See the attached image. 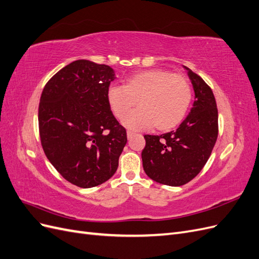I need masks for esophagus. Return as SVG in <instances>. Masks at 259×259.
I'll return each mask as SVG.
<instances>
[{
	"mask_svg": "<svg viewBox=\"0 0 259 259\" xmlns=\"http://www.w3.org/2000/svg\"><path fill=\"white\" fill-rule=\"evenodd\" d=\"M135 135V133L134 132H132V131H127V138H132L133 136Z\"/></svg>",
	"mask_w": 259,
	"mask_h": 259,
	"instance_id": "34e87169",
	"label": "esophagus"
}]
</instances>
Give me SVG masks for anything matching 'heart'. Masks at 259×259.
<instances>
[{"label":"heart","instance_id":"obj_1","mask_svg":"<svg viewBox=\"0 0 259 259\" xmlns=\"http://www.w3.org/2000/svg\"><path fill=\"white\" fill-rule=\"evenodd\" d=\"M192 100L189 80L168 70L151 69L130 76L123 86H111L108 103L117 119H124L136 101L140 108L124 120L130 130L168 131L184 120Z\"/></svg>","mask_w":259,"mask_h":259}]
</instances>
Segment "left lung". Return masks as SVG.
<instances>
[{
    "label": "left lung",
    "mask_w": 259,
    "mask_h": 259,
    "mask_svg": "<svg viewBox=\"0 0 259 259\" xmlns=\"http://www.w3.org/2000/svg\"><path fill=\"white\" fill-rule=\"evenodd\" d=\"M195 100L176 131L145 135L143 166L154 182L178 187L189 183L204 167L218 136V110L213 91L187 68Z\"/></svg>",
    "instance_id": "left-lung-1"
}]
</instances>
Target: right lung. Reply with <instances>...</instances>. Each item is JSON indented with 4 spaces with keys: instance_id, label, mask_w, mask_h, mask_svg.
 <instances>
[{
    "instance_id": "right-lung-1",
    "label": "right lung",
    "mask_w": 259,
    "mask_h": 259,
    "mask_svg": "<svg viewBox=\"0 0 259 259\" xmlns=\"http://www.w3.org/2000/svg\"><path fill=\"white\" fill-rule=\"evenodd\" d=\"M114 79L112 68L80 59L54 74L42 92L38 132L44 153L67 182L80 188L111 178L127 142L108 103Z\"/></svg>"
}]
</instances>
